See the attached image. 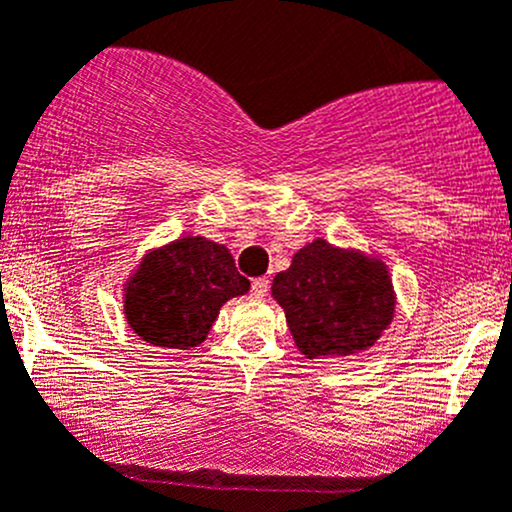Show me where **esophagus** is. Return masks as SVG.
Masks as SVG:
<instances>
[{
  "instance_id": "esophagus-1",
  "label": "esophagus",
  "mask_w": 512,
  "mask_h": 512,
  "mask_svg": "<svg viewBox=\"0 0 512 512\" xmlns=\"http://www.w3.org/2000/svg\"><path fill=\"white\" fill-rule=\"evenodd\" d=\"M250 291H252V296H257V299H262V296H267V291H269V279H267V277H257L255 282H252Z\"/></svg>"
}]
</instances>
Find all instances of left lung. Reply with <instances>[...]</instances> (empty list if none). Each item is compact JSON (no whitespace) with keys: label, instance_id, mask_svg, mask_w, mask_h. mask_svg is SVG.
I'll list each match as a JSON object with an SVG mask.
<instances>
[{"label":"left lung","instance_id":"left-lung-1","mask_svg":"<svg viewBox=\"0 0 512 512\" xmlns=\"http://www.w3.org/2000/svg\"><path fill=\"white\" fill-rule=\"evenodd\" d=\"M272 296L308 359L355 355L372 347L396 306L381 262L320 238L301 247L291 267L274 277Z\"/></svg>","mask_w":512,"mask_h":512}]
</instances>
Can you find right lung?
<instances>
[{"mask_svg": "<svg viewBox=\"0 0 512 512\" xmlns=\"http://www.w3.org/2000/svg\"><path fill=\"white\" fill-rule=\"evenodd\" d=\"M247 289L226 247L196 235L150 252L128 282L123 308L145 342L189 350L206 340L223 303Z\"/></svg>", "mask_w": 512, "mask_h": 512, "instance_id": "right-lung-1", "label": "right lung"}]
</instances>
